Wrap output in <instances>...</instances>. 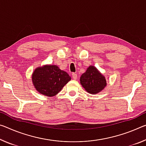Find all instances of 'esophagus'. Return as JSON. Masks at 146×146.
Wrapping results in <instances>:
<instances>
[{
  "instance_id": "1",
  "label": "esophagus",
  "mask_w": 146,
  "mask_h": 146,
  "mask_svg": "<svg viewBox=\"0 0 146 146\" xmlns=\"http://www.w3.org/2000/svg\"><path fill=\"white\" fill-rule=\"evenodd\" d=\"M72 78H73L74 80H76L77 78V75L75 73H72Z\"/></svg>"
}]
</instances>
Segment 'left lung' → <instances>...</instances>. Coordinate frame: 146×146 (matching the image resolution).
<instances>
[{
	"instance_id": "left-lung-1",
	"label": "left lung",
	"mask_w": 146,
	"mask_h": 146,
	"mask_svg": "<svg viewBox=\"0 0 146 146\" xmlns=\"http://www.w3.org/2000/svg\"><path fill=\"white\" fill-rule=\"evenodd\" d=\"M80 80L83 88L92 94L100 92L106 85L105 77L94 66H90L81 75Z\"/></svg>"
}]
</instances>
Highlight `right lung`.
Returning <instances> with one entry per match:
<instances>
[{
  "label": "right lung",
  "mask_w": 146,
  "mask_h": 146,
  "mask_svg": "<svg viewBox=\"0 0 146 146\" xmlns=\"http://www.w3.org/2000/svg\"><path fill=\"white\" fill-rule=\"evenodd\" d=\"M32 78L37 91L49 97L56 95L71 80L66 71L54 65L36 68Z\"/></svg>",
  "instance_id": "obj_1"
}]
</instances>
